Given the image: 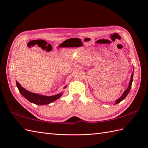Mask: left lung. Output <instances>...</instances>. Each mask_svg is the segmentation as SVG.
I'll return each instance as SVG.
<instances>
[{
	"label": "left lung",
	"instance_id": "obj_1",
	"mask_svg": "<svg viewBox=\"0 0 148 148\" xmlns=\"http://www.w3.org/2000/svg\"><path fill=\"white\" fill-rule=\"evenodd\" d=\"M133 76H134V71H133V73L131 75V78H130V81L129 82V84H128V87L127 90H125L124 91L123 93V95L119 97L118 99H117L116 100V102H115V104H117V103L121 102L123 100H124L125 98H126V97L127 96V95L129 93L130 88H131V86H132V81H133Z\"/></svg>",
	"mask_w": 148,
	"mask_h": 148
}]
</instances>
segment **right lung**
I'll use <instances>...</instances> for the list:
<instances>
[{"label": "right lung", "instance_id": "1", "mask_svg": "<svg viewBox=\"0 0 148 148\" xmlns=\"http://www.w3.org/2000/svg\"><path fill=\"white\" fill-rule=\"evenodd\" d=\"M16 86L19 90V92L23 95L25 98L27 99L29 102L35 103L36 105H46L55 101L56 100L58 99L60 97H61L63 95V93H58L57 95H53V96H45L40 94L34 93L32 92H29V91L25 89L24 88L22 87L18 81H16ZM66 86L64 87L65 88Z\"/></svg>", "mask_w": 148, "mask_h": 148}]
</instances>
